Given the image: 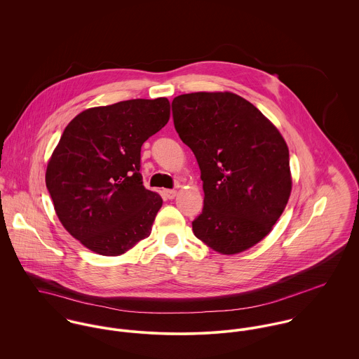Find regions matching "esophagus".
<instances>
[{"instance_id":"1","label":"esophagus","mask_w":359,"mask_h":359,"mask_svg":"<svg viewBox=\"0 0 359 359\" xmlns=\"http://www.w3.org/2000/svg\"><path fill=\"white\" fill-rule=\"evenodd\" d=\"M164 196H165L167 199H174V198L177 196V191H175V189H165V191H164Z\"/></svg>"}]
</instances>
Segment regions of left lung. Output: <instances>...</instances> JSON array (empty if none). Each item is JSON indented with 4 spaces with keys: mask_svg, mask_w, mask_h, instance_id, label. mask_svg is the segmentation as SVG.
<instances>
[{
    "mask_svg": "<svg viewBox=\"0 0 359 359\" xmlns=\"http://www.w3.org/2000/svg\"><path fill=\"white\" fill-rule=\"evenodd\" d=\"M171 107L203 181L195 236L221 255L250 249L271 232L292 192L283 137L255 104L232 93L184 94Z\"/></svg>",
    "mask_w": 359,
    "mask_h": 359,
    "instance_id": "obj_1",
    "label": "left lung"
}]
</instances>
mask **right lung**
Segmentation results:
<instances>
[{
    "label": "right lung",
    "instance_id": "right-lung-1",
    "mask_svg": "<svg viewBox=\"0 0 359 359\" xmlns=\"http://www.w3.org/2000/svg\"><path fill=\"white\" fill-rule=\"evenodd\" d=\"M170 118L167 98L91 107L65 128L46 172L66 231L87 249L120 256L152 232L161 198L142 184L141 148Z\"/></svg>",
    "mask_w": 359,
    "mask_h": 359
}]
</instances>
